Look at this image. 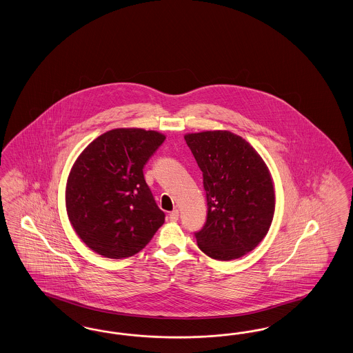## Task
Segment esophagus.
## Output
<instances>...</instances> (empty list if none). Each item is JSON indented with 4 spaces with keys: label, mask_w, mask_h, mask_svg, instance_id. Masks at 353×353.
Here are the masks:
<instances>
[{
    "label": "esophagus",
    "mask_w": 353,
    "mask_h": 353,
    "mask_svg": "<svg viewBox=\"0 0 353 353\" xmlns=\"http://www.w3.org/2000/svg\"><path fill=\"white\" fill-rule=\"evenodd\" d=\"M170 222H177L179 221V210H173L170 212Z\"/></svg>",
    "instance_id": "34e87169"
}]
</instances>
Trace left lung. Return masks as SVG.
<instances>
[{
    "label": "left lung",
    "instance_id": "obj_1",
    "mask_svg": "<svg viewBox=\"0 0 353 353\" xmlns=\"http://www.w3.org/2000/svg\"><path fill=\"white\" fill-rule=\"evenodd\" d=\"M203 174L208 221L198 248L214 260H235L265 238L276 209L274 183L263 157L226 130L185 134Z\"/></svg>",
    "mask_w": 353,
    "mask_h": 353
}]
</instances>
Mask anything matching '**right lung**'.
Instances as JSON below:
<instances>
[{
	"instance_id": "1",
	"label": "right lung",
	"mask_w": 353,
	"mask_h": 353,
	"mask_svg": "<svg viewBox=\"0 0 353 353\" xmlns=\"http://www.w3.org/2000/svg\"><path fill=\"white\" fill-rule=\"evenodd\" d=\"M154 130L122 127L99 135L73 163L65 185L68 219L79 238L108 259L138 254L163 226L143 167L164 141Z\"/></svg>"
}]
</instances>
